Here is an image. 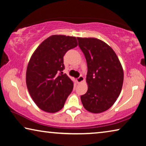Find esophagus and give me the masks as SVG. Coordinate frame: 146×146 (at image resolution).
Segmentation results:
<instances>
[{"label": "esophagus", "mask_w": 146, "mask_h": 146, "mask_svg": "<svg viewBox=\"0 0 146 146\" xmlns=\"http://www.w3.org/2000/svg\"><path fill=\"white\" fill-rule=\"evenodd\" d=\"M83 81H84V78H83L82 76H80L77 79H76V82H78V83H80L81 82H82Z\"/></svg>", "instance_id": "1"}]
</instances>
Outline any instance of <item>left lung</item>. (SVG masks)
<instances>
[{
    "mask_svg": "<svg viewBox=\"0 0 146 146\" xmlns=\"http://www.w3.org/2000/svg\"><path fill=\"white\" fill-rule=\"evenodd\" d=\"M78 45L87 63L88 90L81 96L86 110L100 113L109 109L120 95L123 71L115 52L96 38L78 37Z\"/></svg>",
    "mask_w": 146,
    "mask_h": 146,
    "instance_id": "left-lung-1",
    "label": "left lung"
}]
</instances>
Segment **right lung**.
Segmentation results:
<instances>
[{
  "label": "right lung",
  "instance_id": "1",
  "mask_svg": "<svg viewBox=\"0 0 146 146\" xmlns=\"http://www.w3.org/2000/svg\"><path fill=\"white\" fill-rule=\"evenodd\" d=\"M77 46L75 37L52 35L31 57L26 70V85L32 98L42 111H59L72 91L73 82L63 72V56Z\"/></svg>",
  "mask_w": 146,
  "mask_h": 146
}]
</instances>
